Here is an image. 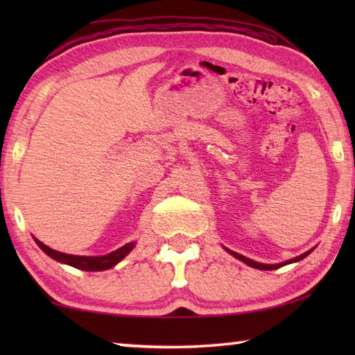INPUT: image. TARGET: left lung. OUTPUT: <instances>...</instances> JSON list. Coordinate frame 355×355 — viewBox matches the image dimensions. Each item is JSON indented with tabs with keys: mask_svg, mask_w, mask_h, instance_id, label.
Wrapping results in <instances>:
<instances>
[{
	"mask_svg": "<svg viewBox=\"0 0 355 355\" xmlns=\"http://www.w3.org/2000/svg\"><path fill=\"white\" fill-rule=\"evenodd\" d=\"M313 249H315V248H313ZM313 249H310V250H307V252H304L302 255L294 257V258H291V260H286V261H284V263H277V264H266V263H258V261L250 260V258L244 257V255H239V254H236V252H233V250H230V249H227V248H225V250H227L228 254H230V255H233L235 258H238V260H241L243 263L248 264V266H250V268H255V269H261V271H274V269H279V268H282V266H285V264H291V263H296V261L304 260L305 257L310 255L311 252H313Z\"/></svg>",
	"mask_w": 355,
	"mask_h": 355,
	"instance_id": "8db88e82",
	"label": "left lung"
}]
</instances>
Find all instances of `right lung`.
Here are the masks:
<instances>
[{
    "instance_id": "add662e5",
    "label": "right lung",
    "mask_w": 355,
    "mask_h": 355,
    "mask_svg": "<svg viewBox=\"0 0 355 355\" xmlns=\"http://www.w3.org/2000/svg\"><path fill=\"white\" fill-rule=\"evenodd\" d=\"M34 241L48 257H51L53 260L69 264V266H73L76 269H81V271H106V269H111L116 266L119 261H122L136 245V243H128L114 252H110V254L106 255L86 257V255H70V254H64V252H58L55 249L48 248V245H45L44 243H40L37 238H34Z\"/></svg>"
}]
</instances>
